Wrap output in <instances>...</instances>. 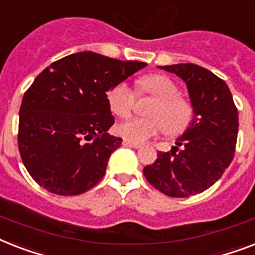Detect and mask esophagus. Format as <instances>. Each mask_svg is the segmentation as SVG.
<instances>
[{"instance_id": "1", "label": "esophagus", "mask_w": 255, "mask_h": 255, "mask_svg": "<svg viewBox=\"0 0 255 255\" xmlns=\"http://www.w3.org/2000/svg\"><path fill=\"white\" fill-rule=\"evenodd\" d=\"M123 145L129 146V148H136V149L140 148V144H137V142H132V141H129V140H124Z\"/></svg>"}]
</instances>
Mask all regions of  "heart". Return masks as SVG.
Here are the masks:
<instances>
[{
  "instance_id": "heart-1",
  "label": "heart",
  "mask_w": 255,
  "mask_h": 255,
  "mask_svg": "<svg viewBox=\"0 0 255 255\" xmlns=\"http://www.w3.org/2000/svg\"><path fill=\"white\" fill-rule=\"evenodd\" d=\"M140 92L157 99L149 110V119L131 118L117 127V132L129 141L142 142L166 132L178 136L191 126L195 111L187 99L182 98L177 84L165 74H153L140 81ZM136 103V92L126 82L115 85L109 94V105L114 115L127 118Z\"/></svg>"
}]
</instances>
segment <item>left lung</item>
<instances>
[{
    "label": "left lung",
    "instance_id": "obj_1",
    "mask_svg": "<svg viewBox=\"0 0 255 255\" xmlns=\"http://www.w3.org/2000/svg\"><path fill=\"white\" fill-rule=\"evenodd\" d=\"M187 85L195 117L170 152H158L144 167L146 181L171 198H187L210 188L235 157L239 110L224 81L195 64L160 67ZM181 149H179V146Z\"/></svg>",
    "mask_w": 255,
    "mask_h": 255
}]
</instances>
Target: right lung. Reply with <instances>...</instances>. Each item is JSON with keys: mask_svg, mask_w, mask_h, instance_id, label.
<instances>
[{"mask_svg": "<svg viewBox=\"0 0 255 255\" xmlns=\"http://www.w3.org/2000/svg\"><path fill=\"white\" fill-rule=\"evenodd\" d=\"M94 52H78L45 68L24 93L19 109L18 148L34 181L57 195L94 187L122 138L107 93L145 68Z\"/></svg>", "mask_w": 255, "mask_h": 255, "instance_id": "1", "label": "right lung"}]
</instances>
